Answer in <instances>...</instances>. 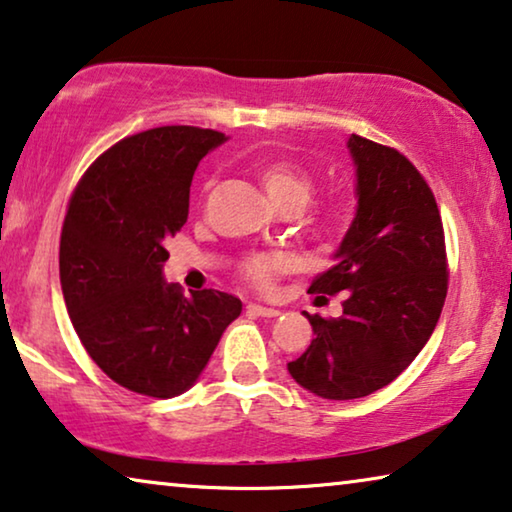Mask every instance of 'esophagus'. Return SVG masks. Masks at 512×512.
<instances>
[{"mask_svg":"<svg viewBox=\"0 0 512 512\" xmlns=\"http://www.w3.org/2000/svg\"><path fill=\"white\" fill-rule=\"evenodd\" d=\"M247 311H249V314H254V316H265V318L279 316V309L265 307V305H256V302H251V305H247Z\"/></svg>","mask_w":512,"mask_h":512,"instance_id":"34e87169","label":"esophagus"}]
</instances>
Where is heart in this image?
Here are the masks:
<instances>
[{
	"mask_svg": "<svg viewBox=\"0 0 512 512\" xmlns=\"http://www.w3.org/2000/svg\"><path fill=\"white\" fill-rule=\"evenodd\" d=\"M256 175L258 182L263 184L265 194L270 196V201L277 207H302L309 201L311 191H314V177L309 175V170L291 159L265 161V164L256 168ZM288 265H291V261L286 256L254 254L242 263V272L254 286L268 288L279 272L288 270Z\"/></svg>",
	"mask_w": 512,
	"mask_h": 512,
	"instance_id": "b5f03b06",
	"label": "heart"
}]
</instances>
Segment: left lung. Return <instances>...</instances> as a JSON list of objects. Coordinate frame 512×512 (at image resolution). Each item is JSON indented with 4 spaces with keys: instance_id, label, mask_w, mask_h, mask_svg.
<instances>
[{
    "instance_id": "left-lung-1",
    "label": "left lung",
    "mask_w": 512,
    "mask_h": 512,
    "mask_svg": "<svg viewBox=\"0 0 512 512\" xmlns=\"http://www.w3.org/2000/svg\"><path fill=\"white\" fill-rule=\"evenodd\" d=\"M355 217L311 293H344L339 318H309L314 339L288 374L323 399H358L395 381L432 337L448 291L432 189L404 154L351 133Z\"/></svg>"
}]
</instances>
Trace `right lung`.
I'll list each match as a JSON object with an SVG mask.
<instances>
[{"label": "right lung", "instance_id": "obj_1", "mask_svg": "<svg viewBox=\"0 0 512 512\" xmlns=\"http://www.w3.org/2000/svg\"><path fill=\"white\" fill-rule=\"evenodd\" d=\"M226 140L198 127L136 133L94 161L69 203L59 242L66 311L96 365L140 395L187 392L242 311L233 295L184 298L164 279L196 168Z\"/></svg>", "mask_w": 512, "mask_h": 512}]
</instances>
